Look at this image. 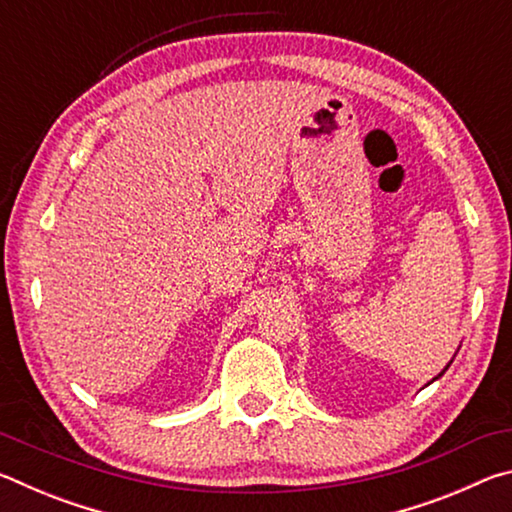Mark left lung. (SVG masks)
<instances>
[{
    "instance_id": "obj_1",
    "label": "left lung",
    "mask_w": 512,
    "mask_h": 512,
    "mask_svg": "<svg viewBox=\"0 0 512 512\" xmlns=\"http://www.w3.org/2000/svg\"><path fill=\"white\" fill-rule=\"evenodd\" d=\"M454 357H456V354H454ZM452 361H454V359H452ZM452 361H449V363H447V366H445V370H447V368H449V366H452ZM445 370H443V372H440V375H438V377H443V375H445ZM438 377H433V379H431V381H436V379H438Z\"/></svg>"
}]
</instances>
